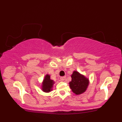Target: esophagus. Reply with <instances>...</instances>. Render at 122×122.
I'll use <instances>...</instances> for the list:
<instances>
[{
    "instance_id": "1",
    "label": "esophagus",
    "mask_w": 122,
    "mask_h": 122,
    "mask_svg": "<svg viewBox=\"0 0 122 122\" xmlns=\"http://www.w3.org/2000/svg\"><path fill=\"white\" fill-rule=\"evenodd\" d=\"M60 79H61V80H62V81H65V79H66V77H65V76L61 77L60 78Z\"/></svg>"
}]
</instances>
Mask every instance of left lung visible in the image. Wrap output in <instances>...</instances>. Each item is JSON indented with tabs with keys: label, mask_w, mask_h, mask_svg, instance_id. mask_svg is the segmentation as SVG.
<instances>
[{
	"label": "left lung",
	"mask_w": 122,
	"mask_h": 122,
	"mask_svg": "<svg viewBox=\"0 0 122 122\" xmlns=\"http://www.w3.org/2000/svg\"><path fill=\"white\" fill-rule=\"evenodd\" d=\"M71 78L69 84L72 92L77 95L84 93L89 84V79L76 71H73Z\"/></svg>",
	"instance_id": "left-lung-1"
}]
</instances>
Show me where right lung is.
Instances as JSON below:
<instances>
[{
	"label": "right lung",
	"mask_w": 122,
	"mask_h": 122,
	"mask_svg": "<svg viewBox=\"0 0 122 122\" xmlns=\"http://www.w3.org/2000/svg\"><path fill=\"white\" fill-rule=\"evenodd\" d=\"M54 81L50 79V76L46 74L44 77L41 84V89L43 92L45 93H49L53 91V87L54 86Z\"/></svg>",
	"instance_id": "obj_1"
}]
</instances>
